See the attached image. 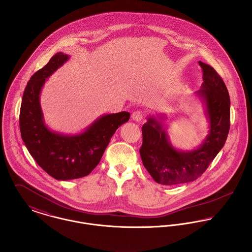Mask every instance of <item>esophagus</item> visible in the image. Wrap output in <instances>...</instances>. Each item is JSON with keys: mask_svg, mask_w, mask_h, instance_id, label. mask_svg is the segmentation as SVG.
I'll return each mask as SVG.
<instances>
[{"mask_svg": "<svg viewBox=\"0 0 252 252\" xmlns=\"http://www.w3.org/2000/svg\"><path fill=\"white\" fill-rule=\"evenodd\" d=\"M132 120H134L135 122H141L144 118V113L142 110H136L132 113Z\"/></svg>", "mask_w": 252, "mask_h": 252, "instance_id": "1", "label": "esophagus"}]
</instances>
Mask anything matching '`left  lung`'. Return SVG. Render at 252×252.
<instances>
[{
	"mask_svg": "<svg viewBox=\"0 0 252 252\" xmlns=\"http://www.w3.org/2000/svg\"><path fill=\"white\" fill-rule=\"evenodd\" d=\"M203 83L197 92L210 122L209 134L196 150H175L168 139L161 121L150 117L142 126L140 156L143 165L161 185L192 182L200 177L223 148L230 129V97L220 74L211 65L199 62ZM162 119V118H160Z\"/></svg>",
	"mask_w": 252,
	"mask_h": 252,
	"instance_id": "left-lung-1",
	"label": "left lung"
}]
</instances>
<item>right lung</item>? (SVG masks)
Returning <instances> with one entry per match:
<instances>
[{"instance_id":"right-lung-1","label":"right lung","mask_w":252,"mask_h":252,"mask_svg":"<svg viewBox=\"0 0 252 252\" xmlns=\"http://www.w3.org/2000/svg\"><path fill=\"white\" fill-rule=\"evenodd\" d=\"M68 58L59 52L33 73L25 88L19 115L21 137L29 153L48 175L59 181L89 175L99 163L115 131L130 117L126 111L103 115L77 135L51 131L44 125L39 94L46 78Z\"/></svg>"}]
</instances>
